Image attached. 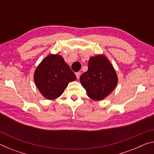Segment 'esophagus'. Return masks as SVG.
<instances>
[{
	"label": "esophagus",
	"mask_w": 154,
	"mask_h": 154,
	"mask_svg": "<svg viewBox=\"0 0 154 154\" xmlns=\"http://www.w3.org/2000/svg\"><path fill=\"white\" fill-rule=\"evenodd\" d=\"M75 75H76V77L77 79H79V77L81 76V72H77L76 73H75Z\"/></svg>",
	"instance_id": "34e87169"
}]
</instances>
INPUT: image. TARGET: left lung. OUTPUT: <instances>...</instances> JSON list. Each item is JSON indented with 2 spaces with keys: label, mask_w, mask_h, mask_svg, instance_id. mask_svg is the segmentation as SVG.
I'll return each mask as SVG.
<instances>
[{
  "label": "left lung",
  "mask_w": 154,
  "mask_h": 154,
  "mask_svg": "<svg viewBox=\"0 0 154 154\" xmlns=\"http://www.w3.org/2000/svg\"><path fill=\"white\" fill-rule=\"evenodd\" d=\"M118 81L113 65L104 55L91 57L88 71L80 77L81 84L88 96L94 100H101L110 94Z\"/></svg>",
  "instance_id": "obj_1"
}]
</instances>
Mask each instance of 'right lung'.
Wrapping results in <instances>:
<instances>
[{"label":"right lung","instance_id":"add662e5","mask_svg":"<svg viewBox=\"0 0 154 154\" xmlns=\"http://www.w3.org/2000/svg\"><path fill=\"white\" fill-rule=\"evenodd\" d=\"M76 79L64 58L58 54H50L38 64L34 73L36 87L49 100L58 98L70 82Z\"/></svg>","mask_w":154,"mask_h":154}]
</instances>
